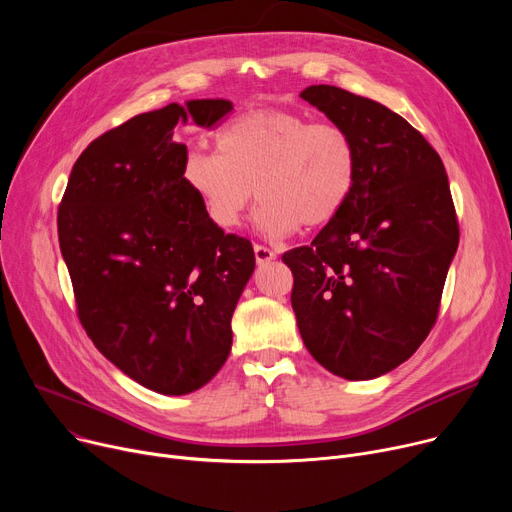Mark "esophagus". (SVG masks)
Masks as SVG:
<instances>
[{
	"mask_svg": "<svg viewBox=\"0 0 512 512\" xmlns=\"http://www.w3.org/2000/svg\"><path fill=\"white\" fill-rule=\"evenodd\" d=\"M253 249H255V259H257V263H259V265H265V263H270V261H274V259H276V253H274L270 247H265V245H255Z\"/></svg>",
	"mask_w": 512,
	"mask_h": 512,
	"instance_id": "esophagus-1",
	"label": "esophagus"
}]
</instances>
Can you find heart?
<instances>
[{
	"mask_svg": "<svg viewBox=\"0 0 512 512\" xmlns=\"http://www.w3.org/2000/svg\"><path fill=\"white\" fill-rule=\"evenodd\" d=\"M355 176L357 147L346 128L278 107L236 116L215 134V155L191 151L182 166L215 226L238 228L257 193V226L270 236L328 224Z\"/></svg>",
	"mask_w": 512,
	"mask_h": 512,
	"instance_id": "obj_1",
	"label": "heart"
}]
</instances>
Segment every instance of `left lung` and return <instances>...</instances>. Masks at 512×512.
I'll return each instance as SVG.
<instances>
[{
    "instance_id": "left-lung-1",
    "label": "left lung",
    "mask_w": 512,
    "mask_h": 512,
    "mask_svg": "<svg viewBox=\"0 0 512 512\" xmlns=\"http://www.w3.org/2000/svg\"><path fill=\"white\" fill-rule=\"evenodd\" d=\"M301 97L351 134L353 191L311 245L290 249V303L307 351L344 380L405 363L438 319L459 220L438 151L367 97L313 85Z\"/></svg>"
}]
</instances>
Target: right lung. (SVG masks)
Masks as SVG:
<instances>
[{
  "label": "right lung",
  "mask_w": 512,
  "mask_h": 512,
  "mask_svg": "<svg viewBox=\"0 0 512 512\" xmlns=\"http://www.w3.org/2000/svg\"><path fill=\"white\" fill-rule=\"evenodd\" d=\"M226 99L170 103L103 132L58 207L76 315L97 351L141 386H205L232 346V313L255 270L251 240L215 226L182 178L178 120L218 126Z\"/></svg>",
  "instance_id": "obj_1"
}]
</instances>
